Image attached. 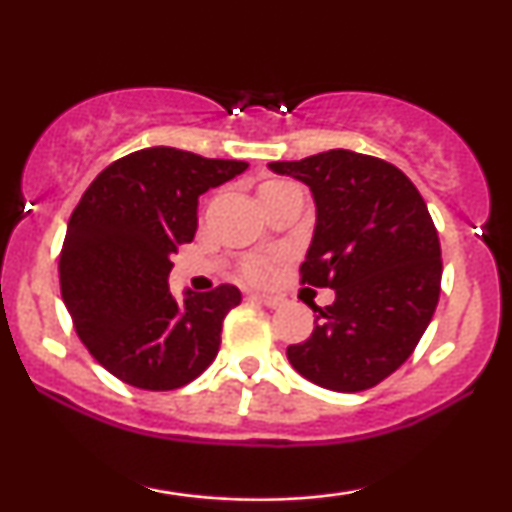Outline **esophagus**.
<instances>
[{
	"instance_id": "34e87169",
	"label": "esophagus",
	"mask_w": 512,
	"mask_h": 512,
	"mask_svg": "<svg viewBox=\"0 0 512 512\" xmlns=\"http://www.w3.org/2000/svg\"><path fill=\"white\" fill-rule=\"evenodd\" d=\"M252 298H255V301L264 303V305H267V308H279V305L284 303V298L272 296V293H252Z\"/></svg>"
}]
</instances>
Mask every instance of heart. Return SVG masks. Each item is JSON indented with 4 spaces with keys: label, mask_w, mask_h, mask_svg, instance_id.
I'll return each mask as SVG.
<instances>
[{
    "label": "heart",
    "mask_w": 512,
    "mask_h": 512,
    "mask_svg": "<svg viewBox=\"0 0 512 512\" xmlns=\"http://www.w3.org/2000/svg\"><path fill=\"white\" fill-rule=\"evenodd\" d=\"M286 182H267V185L262 187V192H269V190H279V187H284ZM248 274L255 276V279H262L264 274H267V264H264L262 260H252L248 264Z\"/></svg>",
    "instance_id": "obj_1"
}]
</instances>
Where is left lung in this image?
I'll use <instances>...</instances> for the list:
<instances>
[{
	"label": "left lung",
	"mask_w": 512,
	"mask_h": 512,
	"mask_svg": "<svg viewBox=\"0 0 512 512\" xmlns=\"http://www.w3.org/2000/svg\"><path fill=\"white\" fill-rule=\"evenodd\" d=\"M269 170L310 187L315 231L301 281L334 291L286 356L310 383L368 390L407 361L436 313L443 262L424 197L392 163L349 149Z\"/></svg>",
	"instance_id": "left-lung-1"
}]
</instances>
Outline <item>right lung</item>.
Listing matches in <instances>:
<instances>
[{
	"label": "right lung",
	"mask_w": 512,
	"mask_h": 512,
	"mask_svg": "<svg viewBox=\"0 0 512 512\" xmlns=\"http://www.w3.org/2000/svg\"><path fill=\"white\" fill-rule=\"evenodd\" d=\"M245 168L151 146L110 163L76 204L60 255L62 298L81 342L122 383L175 390L219 354L223 317L240 291L185 289L178 301L170 255L195 238L199 197Z\"/></svg>",
	"instance_id": "1"
}]
</instances>
